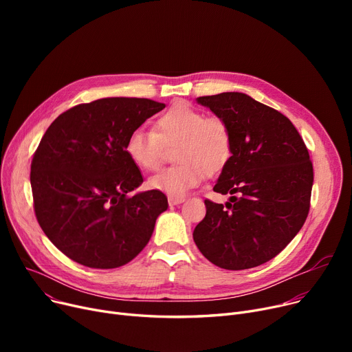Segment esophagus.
<instances>
[{
  "label": "esophagus",
  "instance_id": "obj_1",
  "mask_svg": "<svg viewBox=\"0 0 352 352\" xmlns=\"http://www.w3.org/2000/svg\"><path fill=\"white\" fill-rule=\"evenodd\" d=\"M168 202H170L171 207L178 206V204H181V202H184V197H170Z\"/></svg>",
  "mask_w": 352,
  "mask_h": 352
}]
</instances>
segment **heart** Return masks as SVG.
<instances>
[{
	"label": "heart",
	"instance_id": "heart-1",
	"mask_svg": "<svg viewBox=\"0 0 352 352\" xmlns=\"http://www.w3.org/2000/svg\"><path fill=\"white\" fill-rule=\"evenodd\" d=\"M178 162L148 181L153 190L182 197L199 186L206 175H215L232 155V133L219 117H206L188 104L171 107L155 121L153 129L137 128L128 135L125 153L138 168L154 173L162 165L165 148L174 146Z\"/></svg>",
	"mask_w": 352,
	"mask_h": 352
}]
</instances>
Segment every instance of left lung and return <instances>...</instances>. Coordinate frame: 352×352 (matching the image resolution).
Listing matches in <instances>:
<instances>
[{
    "instance_id": "1",
    "label": "left lung",
    "mask_w": 352,
    "mask_h": 352,
    "mask_svg": "<svg viewBox=\"0 0 352 352\" xmlns=\"http://www.w3.org/2000/svg\"><path fill=\"white\" fill-rule=\"evenodd\" d=\"M197 101L232 133V155L214 191L231 194L226 206L206 199L207 214L194 241L224 270H248L278 255L302 228L314 182L307 146L292 122L243 92Z\"/></svg>"
}]
</instances>
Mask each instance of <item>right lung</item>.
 Wrapping results in <instances>:
<instances>
[{"mask_svg":"<svg viewBox=\"0 0 352 352\" xmlns=\"http://www.w3.org/2000/svg\"><path fill=\"white\" fill-rule=\"evenodd\" d=\"M164 108L146 98H101L69 108L48 126L31 162L34 211L72 261L118 268L150 241L168 201L158 190L129 195L144 179L125 142Z\"/></svg>","mask_w":352,"mask_h":352,"instance_id":"right-lung-1","label":"right lung"}]
</instances>
